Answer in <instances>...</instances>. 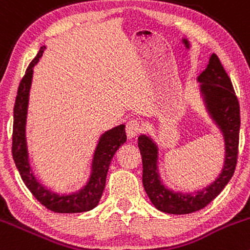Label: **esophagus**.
Wrapping results in <instances>:
<instances>
[{
	"label": "esophagus",
	"mask_w": 250,
	"mask_h": 250,
	"mask_svg": "<svg viewBox=\"0 0 250 250\" xmlns=\"http://www.w3.org/2000/svg\"><path fill=\"white\" fill-rule=\"evenodd\" d=\"M141 130H143L141 123L138 120H135V118H130L127 122V125H125V132H127V135L129 139L135 138Z\"/></svg>",
	"instance_id": "obj_1"
}]
</instances>
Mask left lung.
<instances>
[{
    "instance_id": "left-lung-1",
    "label": "left lung",
    "mask_w": 250,
    "mask_h": 250,
    "mask_svg": "<svg viewBox=\"0 0 250 250\" xmlns=\"http://www.w3.org/2000/svg\"><path fill=\"white\" fill-rule=\"evenodd\" d=\"M200 91L212 120L222 130L225 141V160L217 180L202 190L183 194L170 190L160 182L158 147L146 135H140L138 146L143 157V185L149 200L159 211L170 214H188L204 208L214 200L229 183L237 164L240 140V104L229 75L215 54L199 75Z\"/></svg>"
}]
</instances>
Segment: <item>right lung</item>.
Returning a JSON list of instances; mask_svg holds the SVG:
<instances>
[{"label": "right lung", "instance_id": "obj_1", "mask_svg": "<svg viewBox=\"0 0 250 250\" xmlns=\"http://www.w3.org/2000/svg\"><path fill=\"white\" fill-rule=\"evenodd\" d=\"M45 46H42L37 56L26 69L25 75L21 79L18 88L17 99L14 104V122H13V143L12 153L15 165L23 183L33 196L43 205L44 207L56 213H79V212L90 211L98 205L103 194L106 173L109 170L112 157L116 153L121 145L125 143V125H117L112 129L105 132L101 136L92 160V170L87 185L79 191L72 194H59L50 191L49 189L41 185L36 180L30 162H28L27 146H26V116H27L28 94H30L31 83H32L33 67L38 63L43 55Z\"/></svg>", "mask_w": 250, "mask_h": 250}]
</instances>
